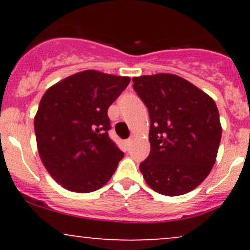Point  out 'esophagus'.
<instances>
[{
    "label": "esophagus",
    "mask_w": 250,
    "mask_h": 250,
    "mask_svg": "<svg viewBox=\"0 0 250 250\" xmlns=\"http://www.w3.org/2000/svg\"><path fill=\"white\" fill-rule=\"evenodd\" d=\"M131 143H133V137H130V139L127 140V146L129 147V146H131Z\"/></svg>",
    "instance_id": "obj_1"
}]
</instances>
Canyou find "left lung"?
Segmentation results:
<instances>
[{"mask_svg": "<svg viewBox=\"0 0 250 250\" xmlns=\"http://www.w3.org/2000/svg\"><path fill=\"white\" fill-rule=\"evenodd\" d=\"M150 117V153L140 165L156 193L179 196L203 182L216 161L222 135L216 103L174 74L133 77Z\"/></svg>", "mask_w": 250, "mask_h": 250, "instance_id": "left-lung-1", "label": "left lung"}]
</instances>
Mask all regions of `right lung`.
<instances>
[{"mask_svg": "<svg viewBox=\"0 0 250 250\" xmlns=\"http://www.w3.org/2000/svg\"><path fill=\"white\" fill-rule=\"evenodd\" d=\"M128 76L97 70L74 74L48 89L34 119L37 150L50 176L74 193H90L110 180L123 154L109 139L108 108Z\"/></svg>", "mask_w": 250, "mask_h": 250, "instance_id": "right-lung-1", "label": "right lung"}]
</instances>
